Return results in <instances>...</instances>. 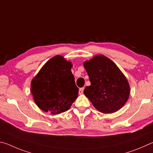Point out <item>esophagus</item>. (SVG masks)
<instances>
[{"mask_svg":"<svg viewBox=\"0 0 153 153\" xmlns=\"http://www.w3.org/2000/svg\"><path fill=\"white\" fill-rule=\"evenodd\" d=\"M83 91H84V87H82V88H80L79 89V94H82V93H83Z\"/></svg>","mask_w":153,"mask_h":153,"instance_id":"34e87169","label":"esophagus"}]
</instances>
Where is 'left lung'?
<instances>
[{
	"instance_id": "8db88e82",
	"label": "left lung",
	"mask_w": 153,
	"mask_h": 153,
	"mask_svg": "<svg viewBox=\"0 0 153 153\" xmlns=\"http://www.w3.org/2000/svg\"><path fill=\"white\" fill-rule=\"evenodd\" d=\"M84 67L91 82L84 94L93 106L103 114L114 113L122 108L129 97L130 88L116 64L99 55L85 62Z\"/></svg>"
}]
</instances>
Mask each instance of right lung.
Here are the masks:
<instances>
[{
	"mask_svg": "<svg viewBox=\"0 0 153 153\" xmlns=\"http://www.w3.org/2000/svg\"><path fill=\"white\" fill-rule=\"evenodd\" d=\"M71 62L56 56L42 67L31 84L35 103L45 112L56 115L68 110L78 97L79 88Z\"/></svg>",
	"mask_w": 153,
	"mask_h": 153,
	"instance_id": "right-lung-1",
	"label": "right lung"
}]
</instances>
